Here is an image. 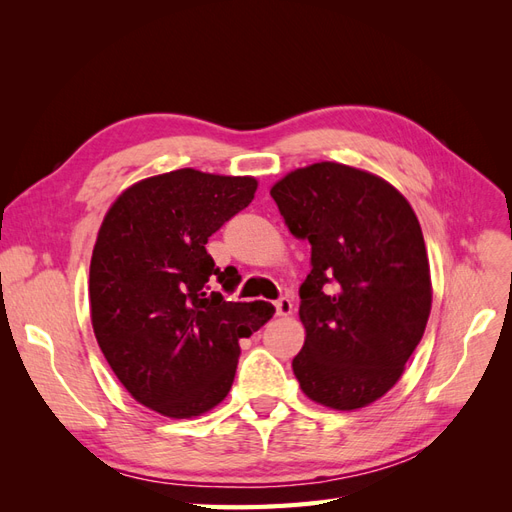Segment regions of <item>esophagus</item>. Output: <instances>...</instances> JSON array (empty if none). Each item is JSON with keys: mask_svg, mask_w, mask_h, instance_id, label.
Masks as SVG:
<instances>
[{"mask_svg": "<svg viewBox=\"0 0 512 512\" xmlns=\"http://www.w3.org/2000/svg\"><path fill=\"white\" fill-rule=\"evenodd\" d=\"M275 314L277 316H288L292 314V301L288 297H280L275 301Z\"/></svg>", "mask_w": 512, "mask_h": 512, "instance_id": "esophagus-1", "label": "esophagus"}]
</instances>
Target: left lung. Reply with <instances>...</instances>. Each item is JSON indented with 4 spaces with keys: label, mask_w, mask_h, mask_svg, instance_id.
<instances>
[{
    "label": "left lung",
    "mask_w": 512,
    "mask_h": 512,
    "mask_svg": "<svg viewBox=\"0 0 512 512\" xmlns=\"http://www.w3.org/2000/svg\"><path fill=\"white\" fill-rule=\"evenodd\" d=\"M271 196L292 235L312 245L294 376L316 404L363 408L393 389L427 327L421 224L391 183L335 162L294 170Z\"/></svg>",
    "instance_id": "8db88e82"
}]
</instances>
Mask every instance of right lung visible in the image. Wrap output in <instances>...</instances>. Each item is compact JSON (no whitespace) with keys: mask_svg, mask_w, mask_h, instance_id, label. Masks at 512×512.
<instances>
[{"mask_svg":"<svg viewBox=\"0 0 512 512\" xmlns=\"http://www.w3.org/2000/svg\"><path fill=\"white\" fill-rule=\"evenodd\" d=\"M252 177L181 168L132 185L100 226L89 267L91 324L128 393L170 418L198 416L228 395L239 339L273 316L235 303L241 275L215 267L207 241L252 203Z\"/></svg>","mask_w":512,"mask_h":512,"instance_id":"obj_1","label":"right lung"}]
</instances>
